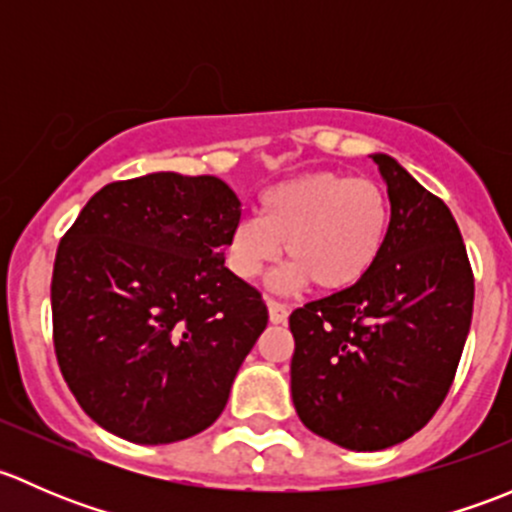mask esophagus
<instances>
[{"mask_svg": "<svg viewBox=\"0 0 512 512\" xmlns=\"http://www.w3.org/2000/svg\"><path fill=\"white\" fill-rule=\"evenodd\" d=\"M267 309H270V322L272 324H285L289 317V307L282 302H275V299H267Z\"/></svg>", "mask_w": 512, "mask_h": 512, "instance_id": "obj_1", "label": "esophagus"}]
</instances>
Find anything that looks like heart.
Returning a JSON list of instances; mask_svg holds the SVG:
<instances>
[{
	"instance_id": "heart-1",
	"label": "heart",
	"mask_w": 512,
	"mask_h": 512,
	"mask_svg": "<svg viewBox=\"0 0 512 512\" xmlns=\"http://www.w3.org/2000/svg\"><path fill=\"white\" fill-rule=\"evenodd\" d=\"M389 230L391 205L376 180L309 170L267 188L260 218L247 215L232 227L227 265L252 282L287 250L292 262L272 280L275 287L314 282L322 292H347L374 270Z\"/></svg>"
}]
</instances>
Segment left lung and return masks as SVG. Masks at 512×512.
<instances>
[{
  "instance_id": "1",
  "label": "left lung",
  "mask_w": 512,
  "mask_h": 512,
  "mask_svg": "<svg viewBox=\"0 0 512 512\" xmlns=\"http://www.w3.org/2000/svg\"><path fill=\"white\" fill-rule=\"evenodd\" d=\"M391 230L374 270L289 314L292 401L304 426L349 451L421 431L446 399L473 317V270L441 198L374 153Z\"/></svg>"
}]
</instances>
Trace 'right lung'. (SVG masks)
<instances>
[{
    "label": "right lung",
    "mask_w": 512,
    "mask_h": 512,
    "mask_svg": "<svg viewBox=\"0 0 512 512\" xmlns=\"http://www.w3.org/2000/svg\"><path fill=\"white\" fill-rule=\"evenodd\" d=\"M237 223L215 175L151 173L103 185L61 237L54 352L98 426L158 446L223 414L267 327L262 294L225 267Z\"/></svg>",
    "instance_id": "1"
}]
</instances>
